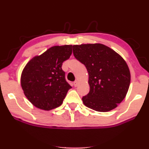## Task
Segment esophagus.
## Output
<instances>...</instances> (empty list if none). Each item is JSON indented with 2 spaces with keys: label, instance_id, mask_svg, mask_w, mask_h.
Wrapping results in <instances>:
<instances>
[{
  "label": "esophagus",
  "instance_id": "34e87169",
  "mask_svg": "<svg viewBox=\"0 0 149 149\" xmlns=\"http://www.w3.org/2000/svg\"><path fill=\"white\" fill-rule=\"evenodd\" d=\"M73 85H74L75 87H77L78 85V80H76V81H74V83H73Z\"/></svg>",
  "mask_w": 149,
  "mask_h": 149
}]
</instances>
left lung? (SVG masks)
<instances>
[{
  "label": "left lung",
  "mask_w": 149,
  "mask_h": 149,
  "mask_svg": "<svg viewBox=\"0 0 149 149\" xmlns=\"http://www.w3.org/2000/svg\"><path fill=\"white\" fill-rule=\"evenodd\" d=\"M73 52L88 72L90 89L82 98L85 106L100 112L117 107L130 84V72L123 58L100 43L73 45Z\"/></svg>",
  "instance_id": "8db88e82"
}]
</instances>
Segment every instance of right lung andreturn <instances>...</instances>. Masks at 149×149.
I'll list each match as a JSON object with an SVG mask.
<instances>
[{
	"label": "right lung",
	"mask_w": 149,
	"mask_h": 149,
	"mask_svg": "<svg viewBox=\"0 0 149 149\" xmlns=\"http://www.w3.org/2000/svg\"><path fill=\"white\" fill-rule=\"evenodd\" d=\"M71 54V45L53 46L26 65L22 73L21 86L25 96L36 107L49 111L61 105L71 88L61 66Z\"/></svg>",
	"instance_id": "add662e5"
}]
</instances>
